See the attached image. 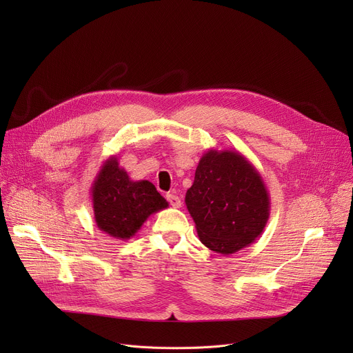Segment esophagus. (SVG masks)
Segmentation results:
<instances>
[{
    "label": "esophagus",
    "mask_w": 353,
    "mask_h": 353,
    "mask_svg": "<svg viewBox=\"0 0 353 353\" xmlns=\"http://www.w3.org/2000/svg\"><path fill=\"white\" fill-rule=\"evenodd\" d=\"M165 197H167V200H169L170 206H173V208H180V206H181L180 197H179V196H176L174 193H169V194H167Z\"/></svg>",
    "instance_id": "esophagus-1"
}]
</instances>
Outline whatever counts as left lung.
<instances>
[{
	"instance_id": "left-lung-1",
	"label": "left lung",
	"mask_w": 353,
	"mask_h": 353,
	"mask_svg": "<svg viewBox=\"0 0 353 353\" xmlns=\"http://www.w3.org/2000/svg\"><path fill=\"white\" fill-rule=\"evenodd\" d=\"M184 201L200 242L220 254L252 245L270 216L261 173L236 150L210 148L203 154Z\"/></svg>"
}]
</instances>
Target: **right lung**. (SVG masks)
I'll return each instance as SVG.
<instances>
[{"mask_svg": "<svg viewBox=\"0 0 353 353\" xmlns=\"http://www.w3.org/2000/svg\"><path fill=\"white\" fill-rule=\"evenodd\" d=\"M91 201L97 228L108 236L128 240L153 213L169 206L148 180H132L116 156L107 159L92 181Z\"/></svg>", "mask_w": 353, "mask_h": 353, "instance_id": "add662e5", "label": "right lung"}]
</instances>
